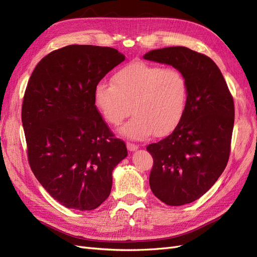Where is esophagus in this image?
I'll return each instance as SVG.
<instances>
[{"instance_id": "obj_1", "label": "esophagus", "mask_w": 257, "mask_h": 257, "mask_svg": "<svg viewBox=\"0 0 257 257\" xmlns=\"http://www.w3.org/2000/svg\"><path fill=\"white\" fill-rule=\"evenodd\" d=\"M127 148H128V151H130V152H135V151L138 150L139 146L137 144H135V143L127 142Z\"/></svg>"}]
</instances>
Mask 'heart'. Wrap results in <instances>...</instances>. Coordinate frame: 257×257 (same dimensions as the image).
<instances>
[{
    "label": "heart",
    "instance_id": "b5f03b06",
    "mask_svg": "<svg viewBox=\"0 0 257 257\" xmlns=\"http://www.w3.org/2000/svg\"><path fill=\"white\" fill-rule=\"evenodd\" d=\"M112 82L113 85L105 82L96 85L94 100L103 118L113 126L134 113L120 129L122 136L136 140L153 134L164 137L183 119L189 86L179 69L135 62L119 69Z\"/></svg>",
    "mask_w": 257,
    "mask_h": 257
}]
</instances>
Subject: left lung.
Here are the masks:
<instances>
[{
	"label": "left lung",
	"mask_w": 257,
	"mask_h": 257,
	"mask_svg": "<svg viewBox=\"0 0 257 257\" xmlns=\"http://www.w3.org/2000/svg\"><path fill=\"white\" fill-rule=\"evenodd\" d=\"M144 59L179 69L189 86L178 126L146 147L154 159L151 189L167 205L192 203L208 191L227 164L235 119L233 96L216 63L205 54L169 47L150 51Z\"/></svg>",
	"instance_id": "obj_1"
}]
</instances>
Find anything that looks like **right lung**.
<instances>
[{"mask_svg": "<svg viewBox=\"0 0 257 257\" xmlns=\"http://www.w3.org/2000/svg\"><path fill=\"white\" fill-rule=\"evenodd\" d=\"M125 61L116 49L71 45L46 55L22 103L28 159L47 192L67 208L93 210L110 195L112 172L127 157L94 100L96 85Z\"/></svg>", "mask_w": 257, "mask_h": 257, "instance_id": "right-lung-1", "label": "right lung"}]
</instances>
